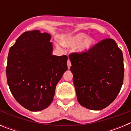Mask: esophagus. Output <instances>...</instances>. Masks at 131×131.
<instances>
[{
    "label": "esophagus",
    "instance_id": "34e87169",
    "mask_svg": "<svg viewBox=\"0 0 131 131\" xmlns=\"http://www.w3.org/2000/svg\"><path fill=\"white\" fill-rule=\"evenodd\" d=\"M67 64H68V69H69V68H70V67H71V62H70V60H69V59H68V62H67Z\"/></svg>",
    "mask_w": 131,
    "mask_h": 131
}]
</instances>
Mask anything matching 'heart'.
I'll use <instances>...</instances> for the list:
<instances>
[{"label":"heart","mask_w":131,"mask_h":131,"mask_svg":"<svg viewBox=\"0 0 131 131\" xmlns=\"http://www.w3.org/2000/svg\"><path fill=\"white\" fill-rule=\"evenodd\" d=\"M95 39L88 37L84 33H79L62 40V44L68 48L76 47L75 51L79 54H84L90 51L95 45Z\"/></svg>","instance_id":"heart-1"}]
</instances>
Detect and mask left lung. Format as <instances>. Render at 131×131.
Segmentation results:
<instances>
[{"instance_id":"8db88e82","label":"left lung","mask_w":131,"mask_h":131,"mask_svg":"<svg viewBox=\"0 0 131 131\" xmlns=\"http://www.w3.org/2000/svg\"><path fill=\"white\" fill-rule=\"evenodd\" d=\"M69 60L80 104L101 110L114 101L124 77L123 53L115 40L104 39L88 52L70 54Z\"/></svg>"}]
</instances>
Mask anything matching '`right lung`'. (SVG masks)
I'll return each mask as SVG.
<instances>
[{
	"label": "right lung",
	"instance_id": "add662e5",
	"mask_svg": "<svg viewBox=\"0 0 131 131\" xmlns=\"http://www.w3.org/2000/svg\"><path fill=\"white\" fill-rule=\"evenodd\" d=\"M51 35L26 31L10 48L6 77L12 94L31 112L43 110L54 99L56 84L68 70L67 56L52 55Z\"/></svg>",
	"mask_w": 131,
	"mask_h": 131
}]
</instances>
